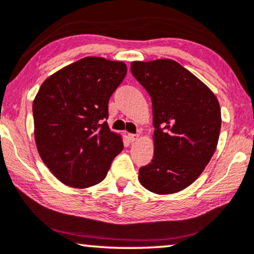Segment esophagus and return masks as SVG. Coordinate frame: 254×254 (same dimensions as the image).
Wrapping results in <instances>:
<instances>
[{
    "label": "esophagus",
    "instance_id": "34e87169",
    "mask_svg": "<svg viewBox=\"0 0 254 254\" xmlns=\"http://www.w3.org/2000/svg\"><path fill=\"white\" fill-rule=\"evenodd\" d=\"M127 137H129L130 142H135L136 139H138L139 136L136 135V133H129V136H127Z\"/></svg>",
    "mask_w": 254,
    "mask_h": 254
}]
</instances>
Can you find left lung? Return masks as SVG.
I'll use <instances>...</instances> for the list:
<instances>
[{"label": "left lung", "instance_id": "8db88e82", "mask_svg": "<svg viewBox=\"0 0 254 254\" xmlns=\"http://www.w3.org/2000/svg\"><path fill=\"white\" fill-rule=\"evenodd\" d=\"M131 73L152 103L155 151L139 168V181L156 194H173L190 186L214 154L221 111L202 81L170 59L131 63Z\"/></svg>", "mask_w": 254, "mask_h": 254}]
</instances>
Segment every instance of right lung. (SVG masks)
Listing matches in <instances>:
<instances>
[{"instance_id": "obj_1", "label": "right lung", "mask_w": 254, "mask_h": 254, "mask_svg": "<svg viewBox=\"0 0 254 254\" xmlns=\"http://www.w3.org/2000/svg\"><path fill=\"white\" fill-rule=\"evenodd\" d=\"M127 65L87 57L44 81L33 103L34 133L44 163L59 181L87 188L105 179L123 142L111 132L109 100Z\"/></svg>"}]
</instances>
